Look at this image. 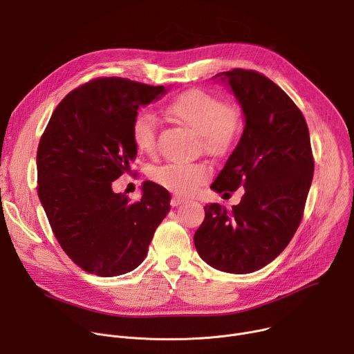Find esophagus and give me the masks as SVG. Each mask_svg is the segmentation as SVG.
<instances>
[{"label":"esophagus","mask_w":354,"mask_h":354,"mask_svg":"<svg viewBox=\"0 0 354 354\" xmlns=\"http://www.w3.org/2000/svg\"><path fill=\"white\" fill-rule=\"evenodd\" d=\"M184 203H187V200L183 198V197H180V195H173V198H171V201H170L171 207H178L180 204H184Z\"/></svg>","instance_id":"obj_1"}]
</instances>
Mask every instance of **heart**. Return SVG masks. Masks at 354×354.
Instances as JSON below:
<instances>
[{"label": "heart", "instance_id": "heart-1", "mask_svg": "<svg viewBox=\"0 0 354 354\" xmlns=\"http://www.w3.org/2000/svg\"><path fill=\"white\" fill-rule=\"evenodd\" d=\"M169 112L201 138L204 150L222 156L236 145L243 129V111L236 104H225L204 90H189L178 95ZM135 146L153 154L157 150V121L151 112L140 111L132 122ZM211 176V167L203 162H171L151 171V178L162 187L180 194H192Z\"/></svg>", "mask_w": 354, "mask_h": 354}]
</instances>
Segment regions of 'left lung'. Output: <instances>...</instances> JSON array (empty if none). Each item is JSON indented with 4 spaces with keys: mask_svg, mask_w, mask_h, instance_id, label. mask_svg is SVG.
<instances>
[{
    "mask_svg": "<svg viewBox=\"0 0 354 354\" xmlns=\"http://www.w3.org/2000/svg\"><path fill=\"white\" fill-rule=\"evenodd\" d=\"M216 77L230 86L246 125L211 188L229 194L243 187L245 194L232 211L205 205L194 243L214 268L246 274L272 261L291 242L304 216L313 156L302 112L276 83L245 68Z\"/></svg>",
    "mask_w": 354,
    "mask_h": 354,
    "instance_id": "8db88e82",
    "label": "left lung"
}]
</instances>
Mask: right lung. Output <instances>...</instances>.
Listing matches in <instances>:
<instances>
[{
  "instance_id": "right-lung-1",
  "label": "right lung",
  "mask_w": 354,
  "mask_h": 354,
  "mask_svg": "<svg viewBox=\"0 0 354 354\" xmlns=\"http://www.w3.org/2000/svg\"><path fill=\"white\" fill-rule=\"evenodd\" d=\"M165 91L121 77L95 78L60 101L39 140V200L64 253L95 276L135 270L170 211V192L156 183L143 184L138 201L112 191L136 157L131 128L139 106Z\"/></svg>"
}]
</instances>
